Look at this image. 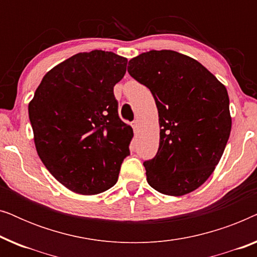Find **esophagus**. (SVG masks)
Returning a JSON list of instances; mask_svg holds the SVG:
<instances>
[{"mask_svg":"<svg viewBox=\"0 0 257 257\" xmlns=\"http://www.w3.org/2000/svg\"><path fill=\"white\" fill-rule=\"evenodd\" d=\"M139 120H135L132 122V127H133V130H135V131H137V130L139 128Z\"/></svg>","mask_w":257,"mask_h":257,"instance_id":"esophagus-1","label":"esophagus"}]
</instances>
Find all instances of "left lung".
Returning a JSON list of instances; mask_svg holds the SVG:
<instances>
[{"mask_svg": "<svg viewBox=\"0 0 257 257\" xmlns=\"http://www.w3.org/2000/svg\"><path fill=\"white\" fill-rule=\"evenodd\" d=\"M127 71L149 87L159 113V149L144 163L147 182L172 196L195 191L229 139L227 89L198 61L172 50L144 52L128 62Z\"/></svg>", "mask_w": 257, "mask_h": 257, "instance_id": "8db88e82", "label": "left lung"}]
</instances>
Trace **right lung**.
Returning a JSON list of instances; mask_svg holds the SVG:
<instances>
[{"label": "right lung", "mask_w": 257, "mask_h": 257, "mask_svg": "<svg viewBox=\"0 0 257 257\" xmlns=\"http://www.w3.org/2000/svg\"><path fill=\"white\" fill-rule=\"evenodd\" d=\"M127 59L110 51L79 52L56 65L29 103L35 146L63 186L98 194L118 180L133 131L118 115L113 86Z\"/></svg>", "instance_id": "obj_1"}]
</instances>
